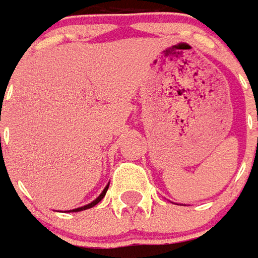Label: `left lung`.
I'll use <instances>...</instances> for the list:
<instances>
[{
    "mask_svg": "<svg viewBox=\"0 0 258 258\" xmlns=\"http://www.w3.org/2000/svg\"><path fill=\"white\" fill-rule=\"evenodd\" d=\"M257 120H258V116H257Z\"/></svg>",
    "mask_w": 258,
    "mask_h": 258,
    "instance_id": "8db88e82",
    "label": "left lung"
}]
</instances>
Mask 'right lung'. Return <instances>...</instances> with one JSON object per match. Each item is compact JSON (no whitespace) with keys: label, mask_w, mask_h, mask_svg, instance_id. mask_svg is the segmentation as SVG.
<instances>
[{"label":"right lung","mask_w":258,"mask_h":258,"mask_svg":"<svg viewBox=\"0 0 258 258\" xmlns=\"http://www.w3.org/2000/svg\"><path fill=\"white\" fill-rule=\"evenodd\" d=\"M107 188H109V185H107V186H106V188H105V189L102 190V194L99 195V196H98V198H96V199L94 200V202H91L90 205L83 206V207H77V209H73V210H70V211H83V210H87V209H91V207H94V206L98 205V203H99V202H101V200L103 199V196L106 195Z\"/></svg>","instance_id":"add662e5"}]
</instances>
